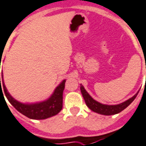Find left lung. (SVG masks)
I'll list each match as a JSON object with an SVG mask.
<instances>
[{"instance_id":"8db88e82","label":"left lung","mask_w":146,"mask_h":146,"mask_svg":"<svg viewBox=\"0 0 146 146\" xmlns=\"http://www.w3.org/2000/svg\"><path fill=\"white\" fill-rule=\"evenodd\" d=\"M80 89L87 107L92 111L100 113V114H104V115H113V114H116V113L121 112L122 110H124L126 107H128L130 104L132 103L139 93V92H137L133 97L130 98L128 100L125 101L121 104H118V105H104V104L98 103L97 101L94 100L89 95V93L86 92V89H84L83 86L81 85Z\"/></svg>"}]
</instances>
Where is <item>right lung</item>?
Returning a JSON list of instances; mask_svg holds the SVG:
<instances>
[{
	"mask_svg": "<svg viewBox=\"0 0 146 146\" xmlns=\"http://www.w3.org/2000/svg\"><path fill=\"white\" fill-rule=\"evenodd\" d=\"M2 81V83L0 81ZM65 80H64L61 83L57 86L54 94L49 98L47 100L35 104H23L19 103L11 97L10 94L7 92L6 87L4 83L3 78H0V92H2L4 89L5 94L7 97V100L15 109L22 113L23 115L26 116L27 117L31 119H36V120H42L46 118L50 117L52 116L57 114L60 112L63 107V92L64 89ZM4 96V95H3Z\"/></svg>",
	"mask_w": 146,
	"mask_h": 146,
	"instance_id": "1",
	"label": "right lung"
}]
</instances>
